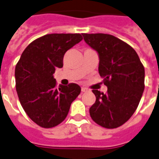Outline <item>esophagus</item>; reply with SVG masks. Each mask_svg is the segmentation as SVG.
<instances>
[{
  "label": "esophagus",
  "mask_w": 159,
  "mask_h": 159,
  "mask_svg": "<svg viewBox=\"0 0 159 159\" xmlns=\"http://www.w3.org/2000/svg\"><path fill=\"white\" fill-rule=\"evenodd\" d=\"M87 91H88V90H87L86 87H82V92H87Z\"/></svg>",
  "instance_id": "1"
}]
</instances>
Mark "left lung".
Listing matches in <instances>:
<instances>
[{"instance_id": "left-lung-1", "label": "left lung", "mask_w": 159, "mask_h": 159, "mask_svg": "<svg viewBox=\"0 0 159 159\" xmlns=\"http://www.w3.org/2000/svg\"><path fill=\"white\" fill-rule=\"evenodd\" d=\"M85 42L99 56L100 76L106 94L92 90L96 102L90 116L99 125L117 128L134 113L144 90V67L132 47L106 34H82Z\"/></svg>"}]
</instances>
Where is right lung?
Listing matches in <instances>:
<instances>
[{"instance_id": "add662e5", "label": "right lung", "mask_w": 159, "mask_h": 159, "mask_svg": "<svg viewBox=\"0 0 159 159\" xmlns=\"http://www.w3.org/2000/svg\"><path fill=\"white\" fill-rule=\"evenodd\" d=\"M82 39L80 34H50L37 39L24 50L15 70L21 106L38 125L52 128L67 117L81 92L77 84L56 87L53 73L63 66V56Z\"/></svg>"}]
</instances>
